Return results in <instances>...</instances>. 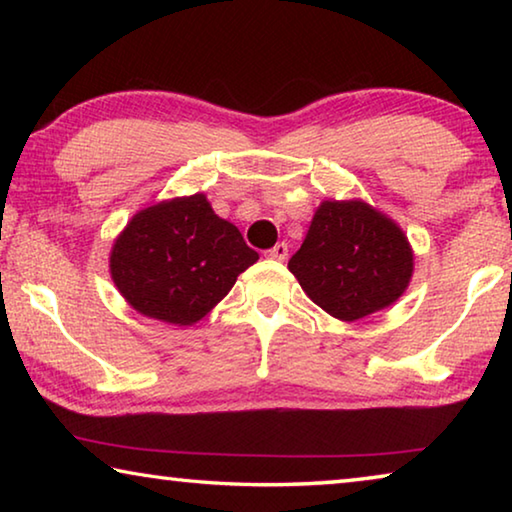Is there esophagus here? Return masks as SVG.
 Here are the masks:
<instances>
[{"label":"esophagus","instance_id":"esophagus-1","mask_svg":"<svg viewBox=\"0 0 512 512\" xmlns=\"http://www.w3.org/2000/svg\"><path fill=\"white\" fill-rule=\"evenodd\" d=\"M287 255H289V246L284 244V241H280V244H275L271 250H266V257L277 259V262H284V259H287Z\"/></svg>","mask_w":512,"mask_h":512}]
</instances>
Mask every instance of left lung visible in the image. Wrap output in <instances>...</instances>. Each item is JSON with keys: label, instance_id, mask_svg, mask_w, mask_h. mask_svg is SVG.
Segmentation results:
<instances>
[{"label": "left lung", "instance_id": "1", "mask_svg": "<svg viewBox=\"0 0 512 512\" xmlns=\"http://www.w3.org/2000/svg\"><path fill=\"white\" fill-rule=\"evenodd\" d=\"M289 271L320 309L359 320L402 296L413 273L404 232L361 201H325Z\"/></svg>", "mask_w": 512, "mask_h": 512}]
</instances>
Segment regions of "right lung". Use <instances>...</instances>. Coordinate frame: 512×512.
Returning <instances> with one entry per match:
<instances>
[{
	"label": "right lung",
	"mask_w": 512,
	"mask_h": 512,
	"mask_svg": "<svg viewBox=\"0 0 512 512\" xmlns=\"http://www.w3.org/2000/svg\"><path fill=\"white\" fill-rule=\"evenodd\" d=\"M257 259L235 225L194 194L137 212L112 246L110 273L140 314L192 325Z\"/></svg>",
	"instance_id": "1"
}]
</instances>
